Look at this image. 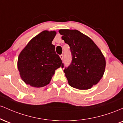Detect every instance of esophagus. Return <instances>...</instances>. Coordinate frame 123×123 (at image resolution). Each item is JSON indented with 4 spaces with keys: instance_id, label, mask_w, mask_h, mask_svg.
Listing matches in <instances>:
<instances>
[{
    "instance_id": "esophagus-1",
    "label": "esophagus",
    "mask_w": 123,
    "mask_h": 123,
    "mask_svg": "<svg viewBox=\"0 0 123 123\" xmlns=\"http://www.w3.org/2000/svg\"><path fill=\"white\" fill-rule=\"evenodd\" d=\"M60 58H61V60H63V55H62V54L60 55Z\"/></svg>"
}]
</instances>
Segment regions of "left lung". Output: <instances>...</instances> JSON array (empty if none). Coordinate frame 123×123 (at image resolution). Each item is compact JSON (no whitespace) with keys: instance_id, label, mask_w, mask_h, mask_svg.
Returning a JSON list of instances; mask_svg holds the SVG:
<instances>
[{"instance_id":"8db88e82","label":"left lung","mask_w":123,"mask_h":123,"mask_svg":"<svg viewBox=\"0 0 123 123\" xmlns=\"http://www.w3.org/2000/svg\"><path fill=\"white\" fill-rule=\"evenodd\" d=\"M62 39L69 46L72 60L63 72L71 87L88 90L98 83L105 72L106 61L93 41L77 30L60 29ZM62 68L64 67L62 64Z\"/></svg>"}]
</instances>
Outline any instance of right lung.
Instances as JSON below:
<instances>
[{
	"instance_id": "1",
	"label": "right lung",
	"mask_w": 123,
	"mask_h": 123,
	"mask_svg": "<svg viewBox=\"0 0 123 123\" xmlns=\"http://www.w3.org/2000/svg\"><path fill=\"white\" fill-rule=\"evenodd\" d=\"M55 31H44L30 40L19 54L17 66L26 84L42 87L49 84L62 60L55 51L52 41Z\"/></svg>"
}]
</instances>
